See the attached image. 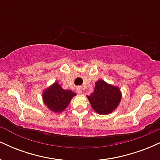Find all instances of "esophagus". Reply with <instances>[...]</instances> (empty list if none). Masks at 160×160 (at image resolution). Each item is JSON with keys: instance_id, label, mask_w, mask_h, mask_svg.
Here are the masks:
<instances>
[{"instance_id": "1", "label": "esophagus", "mask_w": 160, "mask_h": 160, "mask_svg": "<svg viewBox=\"0 0 160 160\" xmlns=\"http://www.w3.org/2000/svg\"><path fill=\"white\" fill-rule=\"evenodd\" d=\"M76 92H77L78 93V94H81V93L82 92V88L80 87H78L76 89Z\"/></svg>"}]
</instances>
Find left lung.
<instances>
[{
	"mask_svg": "<svg viewBox=\"0 0 160 160\" xmlns=\"http://www.w3.org/2000/svg\"><path fill=\"white\" fill-rule=\"evenodd\" d=\"M94 89V92L87 96L94 111L102 115L114 111L121 100L120 89L100 80L95 82Z\"/></svg>",
	"mask_w": 160,
	"mask_h": 160,
	"instance_id": "1",
	"label": "left lung"
}]
</instances>
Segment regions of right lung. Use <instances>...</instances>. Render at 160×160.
<instances>
[{
    "label": "right lung",
    "instance_id": "add662e5",
    "mask_svg": "<svg viewBox=\"0 0 160 160\" xmlns=\"http://www.w3.org/2000/svg\"><path fill=\"white\" fill-rule=\"evenodd\" d=\"M76 94L74 92L62 89L58 82H55L43 92L44 104L53 112H62L65 109L71 98Z\"/></svg>",
    "mask_w": 160,
    "mask_h": 160
}]
</instances>
